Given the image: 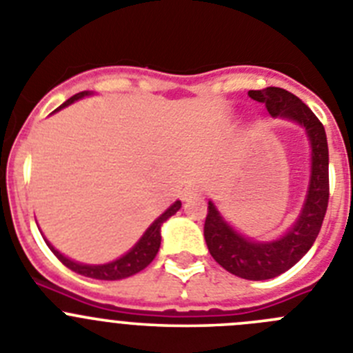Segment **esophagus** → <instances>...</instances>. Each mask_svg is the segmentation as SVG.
Listing matches in <instances>:
<instances>
[{
    "mask_svg": "<svg viewBox=\"0 0 353 353\" xmlns=\"http://www.w3.org/2000/svg\"><path fill=\"white\" fill-rule=\"evenodd\" d=\"M198 194H199L198 185H187L185 189H183V199L196 198V196H198Z\"/></svg>",
    "mask_w": 353,
    "mask_h": 353,
    "instance_id": "esophagus-1",
    "label": "esophagus"
}]
</instances>
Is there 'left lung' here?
<instances>
[{
	"mask_svg": "<svg viewBox=\"0 0 353 353\" xmlns=\"http://www.w3.org/2000/svg\"><path fill=\"white\" fill-rule=\"evenodd\" d=\"M252 101L263 102L270 117L293 121L305 130L311 146L310 185L295 223L274 240H254L239 233L212 201L205 221V240L214 260L249 281L272 279L297 263L314 244L329 203V146L322 121L304 102L283 88L249 90Z\"/></svg>",
	"mask_w": 353,
	"mask_h": 353,
	"instance_id": "1",
	"label": "left lung"
}]
</instances>
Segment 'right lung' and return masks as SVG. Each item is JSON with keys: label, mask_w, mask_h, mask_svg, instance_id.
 <instances>
[{"label": "right lung", "mask_w": 353, "mask_h": 353, "mask_svg": "<svg viewBox=\"0 0 353 353\" xmlns=\"http://www.w3.org/2000/svg\"><path fill=\"white\" fill-rule=\"evenodd\" d=\"M92 95V92H81L77 95L70 97L68 101H65L60 108L56 109V111H60V109L67 108V105L74 104L76 101L83 99V97ZM54 111V113H56ZM182 203H180L179 199L168 208L164 214H161L154 223L150 224L146 228V232L143 233L141 239L129 249V251L123 254V256L117 258V260L109 261V263H102V265H88V263H79V261H74L70 258H67L65 254H61L58 249H54V245L46 239V244L49 245L52 252L56 254V258L68 267L74 272L81 274V276L86 277H93V279H101V281H118V279H125V277L134 276V274L141 272L143 269H146L152 260L155 258V254L159 252V248H161V226L170 219L171 215H174L176 212L180 210Z\"/></svg>", "instance_id": "add662e5"}]
</instances>
